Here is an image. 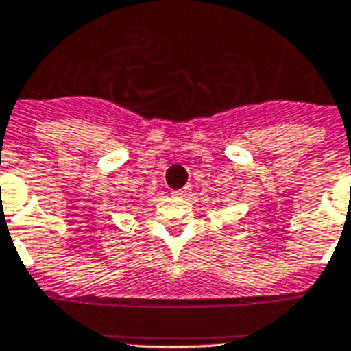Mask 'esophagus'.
<instances>
[{
	"label": "esophagus",
	"instance_id": "esophagus-1",
	"mask_svg": "<svg viewBox=\"0 0 351 351\" xmlns=\"http://www.w3.org/2000/svg\"><path fill=\"white\" fill-rule=\"evenodd\" d=\"M190 186H184V189H179V190H173L172 195H176V197H183V195L189 194Z\"/></svg>",
	"mask_w": 351,
	"mask_h": 351
}]
</instances>
